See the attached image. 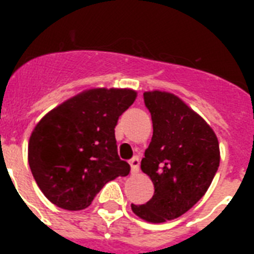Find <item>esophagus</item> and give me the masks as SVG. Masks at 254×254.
I'll list each match as a JSON object with an SVG mask.
<instances>
[{"label":"esophagus","instance_id":"obj_1","mask_svg":"<svg viewBox=\"0 0 254 254\" xmlns=\"http://www.w3.org/2000/svg\"><path fill=\"white\" fill-rule=\"evenodd\" d=\"M130 170L131 174H137L139 171V159L137 157H134L133 159H130Z\"/></svg>","mask_w":254,"mask_h":254}]
</instances>
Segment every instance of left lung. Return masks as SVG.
<instances>
[{
    "label": "left lung",
    "mask_w": 254,
    "mask_h": 254,
    "mask_svg": "<svg viewBox=\"0 0 254 254\" xmlns=\"http://www.w3.org/2000/svg\"><path fill=\"white\" fill-rule=\"evenodd\" d=\"M153 137L141 161V170L154 185L146 204H131V211L149 223H165L191 209L213 181L220 163L215 131L201 116L174 93L147 91Z\"/></svg>",
    "instance_id": "8db88e82"
}]
</instances>
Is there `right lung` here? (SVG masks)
<instances>
[{
    "label": "right lung",
    "mask_w": 254,
    "mask_h": 254,
    "mask_svg": "<svg viewBox=\"0 0 254 254\" xmlns=\"http://www.w3.org/2000/svg\"><path fill=\"white\" fill-rule=\"evenodd\" d=\"M130 88H89L46 113L31 131L30 170L47 199L80 211L103 186L130 171L119 158L115 127L134 103Z\"/></svg>",
    "instance_id": "add662e5"
}]
</instances>
